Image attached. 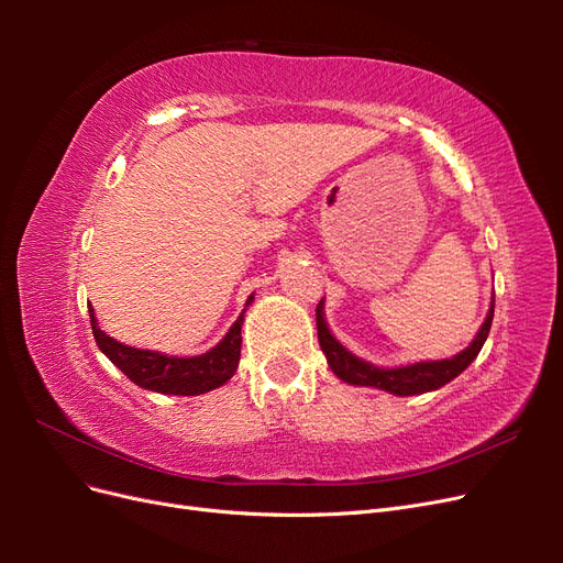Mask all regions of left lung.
<instances>
[{
    "instance_id": "1",
    "label": "left lung",
    "mask_w": 563,
    "mask_h": 563,
    "mask_svg": "<svg viewBox=\"0 0 563 563\" xmlns=\"http://www.w3.org/2000/svg\"><path fill=\"white\" fill-rule=\"evenodd\" d=\"M493 308H496V300H493L479 333H476L470 347H465L460 354L451 356V360L418 362V364L397 366V368L373 366L340 345L333 338V333L329 331L327 319H323V300H319L317 305V333H319L321 352L327 354V362L340 380H345L350 385H362V387H378L397 397H411V395H422V391L439 389L441 385L451 383L476 360V354L482 352L490 331Z\"/></svg>"
}]
</instances>
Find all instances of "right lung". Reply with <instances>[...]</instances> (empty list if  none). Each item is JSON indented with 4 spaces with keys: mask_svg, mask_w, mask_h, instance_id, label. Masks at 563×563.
I'll list each match as a JSON object with an SVG mask.
<instances>
[{
    "mask_svg": "<svg viewBox=\"0 0 563 563\" xmlns=\"http://www.w3.org/2000/svg\"><path fill=\"white\" fill-rule=\"evenodd\" d=\"M251 300L253 296H249L246 308L251 305ZM244 312L232 323L228 335L207 354L168 356L162 352L139 350V347H129L124 343H119V340L110 338L106 331L98 329V319L89 308L91 329L100 352H103L129 380H133L139 387L162 391V395H180V397L203 395V391H211L234 376L236 366H240V354H242Z\"/></svg>",
    "mask_w": 563,
    "mask_h": 563,
    "instance_id": "obj_1",
    "label": "right lung"
}]
</instances>
